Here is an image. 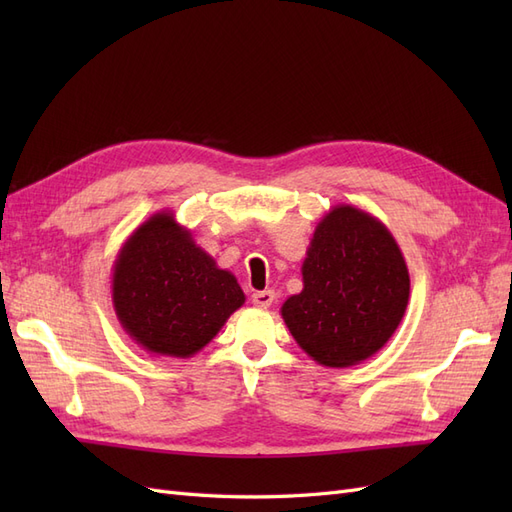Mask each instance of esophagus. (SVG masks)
Returning <instances> with one entry per match:
<instances>
[{"instance_id":"obj_1","label":"esophagus","mask_w":512,"mask_h":512,"mask_svg":"<svg viewBox=\"0 0 512 512\" xmlns=\"http://www.w3.org/2000/svg\"><path fill=\"white\" fill-rule=\"evenodd\" d=\"M273 301H275V292L273 290H258V292L252 294V303L256 307H262V309L271 307Z\"/></svg>"}]
</instances>
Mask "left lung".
I'll return each mask as SVG.
<instances>
[{"label": "left lung", "mask_w": 512, "mask_h": 512, "mask_svg": "<svg viewBox=\"0 0 512 512\" xmlns=\"http://www.w3.org/2000/svg\"><path fill=\"white\" fill-rule=\"evenodd\" d=\"M301 273L303 290L284 301L282 318L318 365L363 363L406 314L404 254L389 228L354 205H335L318 222Z\"/></svg>", "instance_id": "left-lung-1"}]
</instances>
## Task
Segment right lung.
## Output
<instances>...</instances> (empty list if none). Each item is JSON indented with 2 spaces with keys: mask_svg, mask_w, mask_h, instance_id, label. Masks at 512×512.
Segmentation results:
<instances>
[{
  "mask_svg": "<svg viewBox=\"0 0 512 512\" xmlns=\"http://www.w3.org/2000/svg\"><path fill=\"white\" fill-rule=\"evenodd\" d=\"M113 307L143 350L190 359L245 303L237 277L220 269L173 211H158L121 245Z\"/></svg>",
  "mask_w": 512,
  "mask_h": 512,
  "instance_id": "1",
  "label": "right lung"
}]
</instances>
